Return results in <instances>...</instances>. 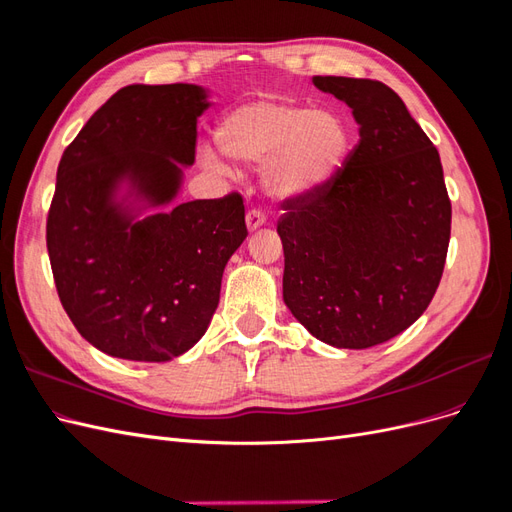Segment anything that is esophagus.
Instances as JSON below:
<instances>
[{
	"label": "esophagus",
	"instance_id": "1",
	"mask_svg": "<svg viewBox=\"0 0 512 512\" xmlns=\"http://www.w3.org/2000/svg\"><path fill=\"white\" fill-rule=\"evenodd\" d=\"M245 222H247V230L252 232V230H256V228L265 224V215H262V211H258V209H250L245 215Z\"/></svg>",
	"mask_w": 512,
	"mask_h": 512
}]
</instances>
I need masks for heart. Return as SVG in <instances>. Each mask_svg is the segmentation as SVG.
Instances as JSON below:
<instances>
[{"label":"heart","instance_id":"1","mask_svg":"<svg viewBox=\"0 0 512 512\" xmlns=\"http://www.w3.org/2000/svg\"><path fill=\"white\" fill-rule=\"evenodd\" d=\"M215 141L224 156L265 164L262 179L277 198H303L324 188L344 166L350 130L333 111L258 98L243 102L218 121Z\"/></svg>","mask_w":512,"mask_h":512}]
</instances>
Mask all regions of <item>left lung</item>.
I'll list each match as a JSON object with an SVG mask.
<instances>
[{"instance_id": "obj_1", "label": "left lung", "mask_w": 512, "mask_h": 512, "mask_svg": "<svg viewBox=\"0 0 512 512\" xmlns=\"http://www.w3.org/2000/svg\"><path fill=\"white\" fill-rule=\"evenodd\" d=\"M359 123L356 145L318 192L286 198L284 303L320 342L363 350L418 320L451 239L440 153L391 87L314 76Z\"/></svg>"}]
</instances>
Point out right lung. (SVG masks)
<instances>
[{"mask_svg": "<svg viewBox=\"0 0 512 512\" xmlns=\"http://www.w3.org/2000/svg\"><path fill=\"white\" fill-rule=\"evenodd\" d=\"M198 85H128L66 147L46 218L59 301L91 346L162 363L205 335L228 258L247 237L239 192L190 200L134 220L115 203L123 181L147 205H168L196 156Z\"/></svg>", "mask_w": 512, "mask_h": 512, "instance_id": "obj_1", "label": "right lung"}]
</instances>
